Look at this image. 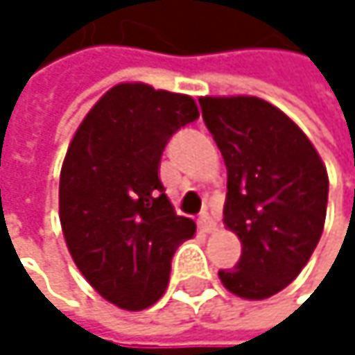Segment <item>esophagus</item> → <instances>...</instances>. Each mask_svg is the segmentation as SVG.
Wrapping results in <instances>:
<instances>
[{
	"label": "esophagus",
	"instance_id": "obj_1",
	"mask_svg": "<svg viewBox=\"0 0 355 355\" xmlns=\"http://www.w3.org/2000/svg\"><path fill=\"white\" fill-rule=\"evenodd\" d=\"M199 226H201L203 232H214L216 230V222H214V218L209 214H201L199 216Z\"/></svg>",
	"mask_w": 355,
	"mask_h": 355
}]
</instances>
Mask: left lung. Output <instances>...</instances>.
<instances>
[{"mask_svg":"<svg viewBox=\"0 0 355 355\" xmlns=\"http://www.w3.org/2000/svg\"><path fill=\"white\" fill-rule=\"evenodd\" d=\"M203 121L228 171L224 224L243 254L220 269L226 290L265 300L290 286L319 245L329 177L304 131L257 96H203Z\"/></svg>","mask_w":355,"mask_h":355,"instance_id":"8db88e82","label":"left lung"}]
</instances>
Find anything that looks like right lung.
<instances>
[{"label":"right lung","mask_w":355,"mask_h":355,"mask_svg":"<svg viewBox=\"0 0 355 355\" xmlns=\"http://www.w3.org/2000/svg\"><path fill=\"white\" fill-rule=\"evenodd\" d=\"M199 116L187 94L116 84L78 127L59 178V220L73 263L119 309L166 292L171 261L195 222L175 214L158 168L168 139Z\"/></svg>","instance_id":"right-lung-1"}]
</instances>
